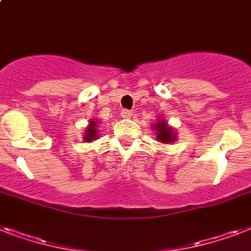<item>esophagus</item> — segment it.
Here are the masks:
<instances>
[{
	"instance_id": "34e87169",
	"label": "esophagus",
	"mask_w": 251,
	"mask_h": 251,
	"mask_svg": "<svg viewBox=\"0 0 251 251\" xmlns=\"http://www.w3.org/2000/svg\"><path fill=\"white\" fill-rule=\"evenodd\" d=\"M131 116H132V113H131V111H129V109H122L121 111L122 119H125V120L131 119Z\"/></svg>"
}]
</instances>
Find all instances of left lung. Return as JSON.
<instances>
[{
    "instance_id": "1",
    "label": "left lung",
    "mask_w": 251,
    "mask_h": 251,
    "mask_svg": "<svg viewBox=\"0 0 251 251\" xmlns=\"http://www.w3.org/2000/svg\"><path fill=\"white\" fill-rule=\"evenodd\" d=\"M152 129L156 131V139H158L161 143H173L176 139V132H174V129L168 125V122L161 119L158 122L152 125Z\"/></svg>"
}]
</instances>
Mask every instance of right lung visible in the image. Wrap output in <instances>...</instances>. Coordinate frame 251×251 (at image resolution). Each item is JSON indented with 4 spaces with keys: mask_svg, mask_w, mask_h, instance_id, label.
Listing matches in <instances>:
<instances>
[{
    "mask_svg": "<svg viewBox=\"0 0 251 251\" xmlns=\"http://www.w3.org/2000/svg\"><path fill=\"white\" fill-rule=\"evenodd\" d=\"M97 121H93L91 120L89 126H87L86 132H85V135H83V140H86V142H93V140L97 139L98 136V131H97Z\"/></svg>",
    "mask_w": 251,
    "mask_h": 251,
    "instance_id": "add662e5",
    "label": "right lung"
}]
</instances>
